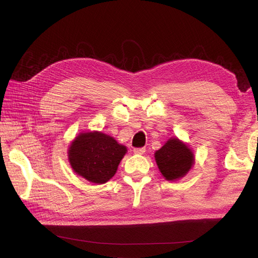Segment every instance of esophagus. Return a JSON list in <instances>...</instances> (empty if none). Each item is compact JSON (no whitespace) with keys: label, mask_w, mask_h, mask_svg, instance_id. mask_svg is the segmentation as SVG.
<instances>
[{"label":"esophagus","mask_w":258,"mask_h":258,"mask_svg":"<svg viewBox=\"0 0 258 258\" xmlns=\"http://www.w3.org/2000/svg\"><path fill=\"white\" fill-rule=\"evenodd\" d=\"M145 147H139V148H135L134 150V153L137 154V155H142L145 153Z\"/></svg>","instance_id":"1"}]
</instances>
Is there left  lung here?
Here are the masks:
<instances>
[{
	"label": "left lung",
	"instance_id": "8db88e82",
	"mask_svg": "<svg viewBox=\"0 0 258 258\" xmlns=\"http://www.w3.org/2000/svg\"><path fill=\"white\" fill-rule=\"evenodd\" d=\"M155 159L161 174L168 181L183 177L194 165V154L177 139H170L155 153Z\"/></svg>",
	"mask_w": 258,
	"mask_h": 258
}]
</instances>
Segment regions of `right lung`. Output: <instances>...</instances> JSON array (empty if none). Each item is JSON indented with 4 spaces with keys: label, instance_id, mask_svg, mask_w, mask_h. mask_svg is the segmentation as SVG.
<instances>
[{
    "label": "right lung",
    "instance_id": "right-lung-1",
    "mask_svg": "<svg viewBox=\"0 0 258 258\" xmlns=\"http://www.w3.org/2000/svg\"><path fill=\"white\" fill-rule=\"evenodd\" d=\"M126 146L102 132L79 135L69 148V160L75 172L87 181L103 184L116 173Z\"/></svg>",
    "mask_w": 258,
    "mask_h": 258
}]
</instances>
